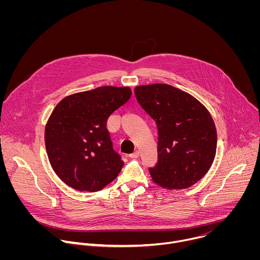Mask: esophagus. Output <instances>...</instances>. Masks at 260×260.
<instances>
[{
	"mask_svg": "<svg viewBox=\"0 0 260 260\" xmlns=\"http://www.w3.org/2000/svg\"><path fill=\"white\" fill-rule=\"evenodd\" d=\"M139 155H140V152H139L138 150H136L135 152H133L132 154H129V157H131V158H138Z\"/></svg>",
	"mask_w": 260,
	"mask_h": 260,
	"instance_id": "esophagus-1",
	"label": "esophagus"
}]
</instances>
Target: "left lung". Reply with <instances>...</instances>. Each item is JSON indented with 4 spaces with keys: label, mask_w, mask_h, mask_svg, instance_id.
I'll return each mask as SVG.
<instances>
[{
    "label": "left lung",
    "mask_w": 260,
    "mask_h": 260,
    "mask_svg": "<svg viewBox=\"0 0 260 260\" xmlns=\"http://www.w3.org/2000/svg\"><path fill=\"white\" fill-rule=\"evenodd\" d=\"M135 95L158 129V159L149 168L152 180L168 189L192 186L207 174L216 154L217 133L208 110L189 93L168 84L138 86Z\"/></svg>",
    "instance_id": "1"
}]
</instances>
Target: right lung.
Wrapping results in <instances>:
<instances>
[{"label": "right lung", "mask_w": 260, "mask_h": 260, "mask_svg": "<svg viewBox=\"0 0 260 260\" xmlns=\"http://www.w3.org/2000/svg\"><path fill=\"white\" fill-rule=\"evenodd\" d=\"M129 87L103 86L64 98L53 110L45 128L50 165L68 186L99 191L123 167L113 149L107 120L131 98Z\"/></svg>", "instance_id": "right-lung-1"}]
</instances>
